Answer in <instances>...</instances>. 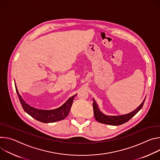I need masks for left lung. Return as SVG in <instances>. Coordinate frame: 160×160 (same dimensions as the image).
Here are the masks:
<instances>
[{
	"label": "left lung",
	"instance_id": "obj_1",
	"mask_svg": "<svg viewBox=\"0 0 160 160\" xmlns=\"http://www.w3.org/2000/svg\"><path fill=\"white\" fill-rule=\"evenodd\" d=\"M145 99L146 98L136 109H135L134 111H133L130 113H128L127 114L119 115V116H109V115H106L103 114L102 112H101L98 104L97 103V102L93 98V108L95 118L98 122L103 124H106V125H114V126L121 125L122 124L128 121L142 109V106L144 105V103L145 102Z\"/></svg>",
	"mask_w": 160,
	"mask_h": 160
}]
</instances>
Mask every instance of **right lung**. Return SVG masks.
<instances>
[{"label":"right lung","instance_id":"right-lung-1","mask_svg":"<svg viewBox=\"0 0 160 160\" xmlns=\"http://www.w3.org/2000/svg\"><path fill=\"white\" fill-rule=\"evenodd\" d=\"M16 91L18 96L20 99V103L24 111L30 116H31L33 118L36 120L45 123L49 122H55L57 121H59L65 119L68 114L69 111L70 110L71 106L72 105V102L74 97L77 94L73 95L72 97H70L62 106L60 108H57L55 109L51 110H43L35 108L32 107L30 105L27 103L23 99L22 96L18 92L17 89V86L15 83Z\"/></svg>","mask_w":160,"mask_h":160}]
</instances>
